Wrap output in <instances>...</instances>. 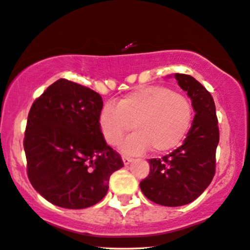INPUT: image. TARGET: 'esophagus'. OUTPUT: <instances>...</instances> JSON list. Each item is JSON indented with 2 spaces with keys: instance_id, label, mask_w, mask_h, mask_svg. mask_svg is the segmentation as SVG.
I'll use <instances>...</instances> for the list:
<instances>
[{
  "instance_id": "esophagus-1",
  "label": "esophagus",
  "mask_w": 250,
  "mask_h": 250,
  "mask_svg": "<svg viewBox=\"0 0 250 250\" xmlns=\"http://www.w3.org/2000/svg\"><path fill=\"white\" fill-rule=\"evenodd\" d=\"M123 162H124V165L125 166H127V165H130V163L133 161V160H132L131 158H128V156H123Z\"/></svg>"
}]
</instances>
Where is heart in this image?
<instances>
[{
  "label": "heart",
  "mask_w": 250,
  "mask_h": 250,
  "mask_svg": "<svg viewBox=\"0 0 250 250\" xmlns=\"http://www.w3.org/2000/svg\"><path fill=\"white\" fill-rule=\"evenodd\" d=\"M192 106L189 100L163 85H146L134 89L115 104L107 103L100 113V126L107 144H123L128 154H141L147 148L165 153L178 146L189 131Z\"/></svg>",
  "instance_id": "heart-1"
}]
</instances>
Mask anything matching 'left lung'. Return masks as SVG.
<instances>
[{
	"label": "left lung",
	"mask_w": 250,
	"mask_h": 250,
	"mask_svg": "<svg viewBox=\"0 0 250 250\" xmlns=\"http://www.w3.org/2000/svg\"><path fill=\"white\" fill-rule=\"evenodd\" d=\"M178 85L191 98L196 115L183 145L161 159L148 160V176L140 189L163 206L189 204L204 192L215 174L219 127L211 94L192 76L175 74Z\"/></svg>",
	"instance_id": "left-lung-1"
}]
</instances>
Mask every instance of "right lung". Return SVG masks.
<instances>
[{"label":"right lung","instance_id":"1","mask_svg":"<svg viewBox=\"0 0 250 250\" xmlns=\"http://www.w3.org/2000/svg\"><path fill=\"white\" fill-rule=\"evenodd\" d=\"M102 107L100 94L64 79L33 102L24 138L27 177L52 204L73 210L97 204L111 174L124 166L101 131Z\"/></svg>","mask_w":250,"mask_h":250}]
</instances>
